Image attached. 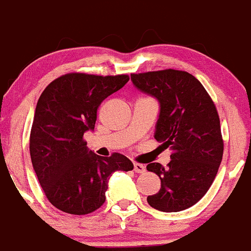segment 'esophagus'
<instances>
[{
	"mask_svg": "<svg viewBox=\"0 0 251 251\" xmlns=\"http://www.w3.org/2000/svg\"><path fill=\"white\" fill-rule=\"evenodd\" d=\"M134 172L135 173H144L146 172V165L141 163H134Z\"/></svg>",
	"mask_w": 251,
	"mask_h": 251,
	"instance_id": "1",
	"label": "esophagus"
}]
</instances>
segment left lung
I'll use <instances>...</instances> for the list:
<instances>
[{
    "mask_svg": "<svg viewBox=\"0 0 251 251\" xmlns=\"http://www.w3.org/2000/svg\"><path fill=\"white\" fill-rule=\"evenodd\" d=\"M133 83L160 103L155 135L172 160L163 167L149 163L147 171L160 178L157 194L147 198L154 209L174 213L201 201L214 181L223 159L224 142L217 107L203 84L178 70L132 73Z\"/></svg>",
    "mask_w": 251,
    "mask_h": 251,
    "instance_id": "left-lung-1",
    "label": "left lung"
}]
</instances>
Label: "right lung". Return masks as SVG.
<instances>
[{
  "label": "right lung",
  "instance_id": "right-lung-1",
  "mask_svg": "<svg viewBox=\"0 0 251 251\" xmlns=\"http://www.w3.org/2000/svg\"><path fill=\"white\" fill-rule=\"evenodd\" d=\"M128 80V75L67 73L52 80L38 98L29 153L46 197L59 210L93 213L105 201L108 176L133 169L123 154L100 157L89 151L83 138L94 129L100 103Z\"/></svg>",
  "mask_w": 251,
  "mask_h": 251
}]
</instances>
